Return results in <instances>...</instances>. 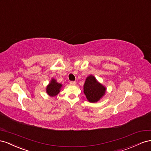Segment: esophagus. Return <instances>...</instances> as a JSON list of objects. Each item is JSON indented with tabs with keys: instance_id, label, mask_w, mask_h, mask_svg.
Instances as JSON below:
<instances>
[{
	"instance_id": "obj_1",
	"label": "esophagus",
	"mask_w": 151,
	"mask_h": 151,
	"mask_svg": "<svg viewBox=\"0 0 151 151\" xmlns=\"http://www.w3.org/2000/svg\"><path fill=\"white\" fill-rule=\"evenodd\" d=\"M70 83L71 85H75L76 83V81H70Z\"/></svg>"
}]
</instances>
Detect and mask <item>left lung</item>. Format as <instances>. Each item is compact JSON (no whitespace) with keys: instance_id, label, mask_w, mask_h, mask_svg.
Here are the masks:
<instances>
[{"instance_id":"1","label":"left lung","mask_w":151,"mask_h":151,"mask_svg":"<svg viewBox=\"0 0 151 151\" xmlns=\"http://www.w3.org/2000/svg\"><path fill=\"white\" fill-rule=\"evenodd\" d=\"M106 88L92 75L86 78L83 85V93L89 102L99 101L106 95Z\"/></svg>"}]
</instances>
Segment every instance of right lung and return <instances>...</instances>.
<instances>
[{
	"label": "right lung",
	"mask_w": 151,
	"mask_h": 151,
	"mask_svg": "<svg viewBox=\"0 0 151 151\" xmlns=\"http://www.w3.org/2000/svg\"><path fill=\"white\" fill-rule=\"evenodd\" d=\"M62 87L61 83H58L55 79L52 78L49 83L47 85L46 93L50 97H55L60 92Z\"/></svg>",
	"instance_id": "right-lung-1"
}]
</instances>
